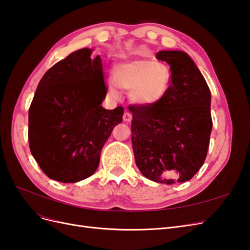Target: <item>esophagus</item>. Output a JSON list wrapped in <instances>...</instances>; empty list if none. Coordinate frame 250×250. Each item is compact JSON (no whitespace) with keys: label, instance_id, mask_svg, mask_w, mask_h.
Wrapping results in <instances>:
<instances>
[{"label":"esophagus","instance_id":"esophagus-1","mask_svg":"<svg viewBox=\"0 0 250 250\" xmlns=\"http://www.w3.org/2000/svg\"><path fill=\"white\" fill-rule=\"evenodd\" d=\"M131 119H132L131 112H129V111H125V112H124V115H123V120L125 121V122H130Z\"/></svg>","mask_w":250,"mask_h":250}]
</instances>
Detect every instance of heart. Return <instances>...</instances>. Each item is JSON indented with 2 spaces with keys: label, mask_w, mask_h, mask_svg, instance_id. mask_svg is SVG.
<instances>
[{
  "label": "heart",
  "mask_w": 250,
  "mask_h": 250,
  "mask_svg": "<svg viewBox=\"0 0 250 250\" xmlns=\"http://www.w3.org/2000/svg\"><path fill=\"white\" fill-rule=\"evenodd\" d=\"M172 72L170 66L153 59L141 58L121 62L112 70V81L121 90L130 92V99L138 104L149 105L162 100L171 84ZM111 96L117 90L109 89Z\"/></svg>",
  "instance_id": "b5f03b06"
}]
</instances>
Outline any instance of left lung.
<instances>
[{"mask_svg":"<svg viewBox=\"0 0 250 250\" xmlns=\"http://www.w3.org/2000/svg\"><path fill=\"white\" fill-rule=\"evenodd\" d=\"M156 57L170 65L172 80L162 100L128 106L135 164L155 183H185L198 172L208 154L213 127L210 90L185 52L161 51Z\"/></svg>","mask_w":250,"mask_h":250,"instance_id":"1","label":"left lung"}]
</instances>
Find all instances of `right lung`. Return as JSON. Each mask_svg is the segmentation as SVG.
<instances>
[{
	"mask_svg": "<svg viewBox=\"0 0 250 250\" xmlns=\"http://www.w3.org/2000/svg\"><path fill=\"white\" fill-rule=\"evenodd\" d=\"M92 50L72 53L41 79L29 108L30 151L46 175L77 183L97 170L102 147L122 122L123 106L107 110L100 56Z\"/></svg>",
	"mask_w": 250,
	"mask_h": 250,
	"instance_id": "1",
	"label": "right lung"
}]
</instances>
